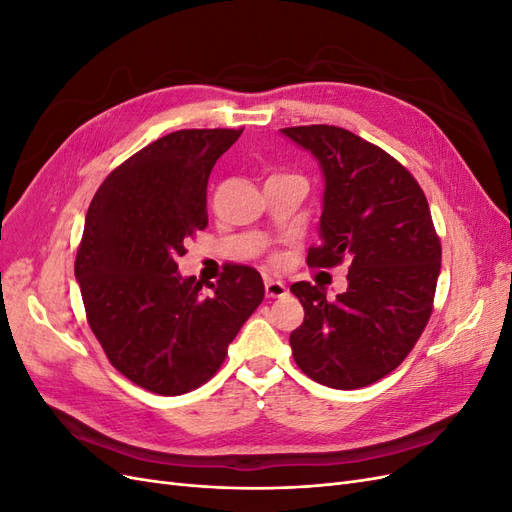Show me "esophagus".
I'll use <instances>...</instances> for the list:
<instances>
[{"label":"esophagus","instance_id":"34e87169","mask_svg":"<svg viewBox=\"0 0 512 512\" xmlns=\"http://www.w3.org/2000/svg\"><path fill=\"white\" fill-rule=\"evenodd\" d=\"M265 292H267L269 299H280V297H286L288 288H286L284 282L273 280V277H267V280H265Z\"/></svg>","mask_w":512,"mask_h":512}]
</instances>
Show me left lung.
<instances>
[{"label":"left lung","mask_w":512,"mask_h":512,"mask_svg":"<svg viewBox=\"0 0 512 512\" xmlns=\"http://www.w3.org/2000/svg\"><path fill=\"white\" fill-rule=\"evenodd\" d=\"M309 149L324 170L322 241L307 265L348 262V290L327 299L297 282L290 292L305 309L290 333L294 363L305 376L352 391L404 363L433 312L442 245L421 185L378 145L337 126L282 130Z\"/></svg>","instance_id":"obj_1"}]
</instances>
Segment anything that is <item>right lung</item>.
Listing matches in <instances>:
<instances>
[{"mask_svg": "<svg viewBox=\"0 0 512 512\" xmlns=\"http://www.w3.org/2000/svg\"><path fill=\"white\" fill-rule=\"evenodd\" d=\"M243 128L177 130L136 151L98 188L74 260L85 316L106 359L141 389L183 395L211 380L265 299L256 269L226 265L203 292L177 273L209 224L211 168Z\"/></svg>", "mask_w": 512, "mask_h": 512, "instance_id": "add662e5", "label": "right lung"}]
</instances>
